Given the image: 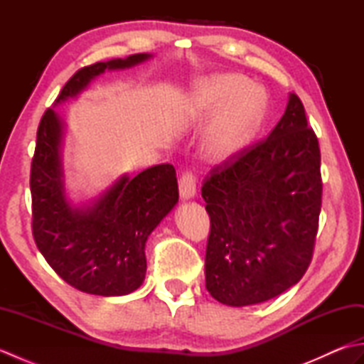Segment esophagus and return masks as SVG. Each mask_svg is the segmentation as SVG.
I'll return each instance as SVG.
<instances>
[{"instance_id":"1","label":"esophagus","mask_w":364,"mask_h":364,"mask_svg":"<svg viewBox=\"0 0 364 364\" xmlns=\"http://www.w3.org/2000/svg\"><path fill=\"white\" fill-rule=\"evenodd\" d=\"M196 176L192 172H183L180 176V194L183 198H192L196 196Z\"/></svg>"}]
</instances>
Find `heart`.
Returning <instances> with one entry per match:
<instances>
[{"instance_id": "heart-1", "label": "heart", "mask_w": 364, "mask_h": 364, "mask_svg": "<svg viewBox=\"0 0 364 364\" xmlns=\"http://www.w3.org/2000/svg\"><path fill=\"white\" fill-rule=\"evenodd\" d=\"M264 111V94L244 76H219L198 86L191 114L200 120L218 115L205 137V156L213 162L237 156L258 131Z\"/></svg>"}]
</instances>
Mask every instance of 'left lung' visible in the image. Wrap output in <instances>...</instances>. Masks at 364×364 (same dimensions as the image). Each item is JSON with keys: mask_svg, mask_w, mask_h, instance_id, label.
<instances>
[{"mask_svg": "<svg viewBox=\"0 0 364 364\" xmlns=\"http://www.w3.org/2000/svg\"><path fill=\"white\" fill-rule=\"evenodd\" d=\"M206 289L220 304L280 296L310 266L322 205L321 150L296 94L277 127L206 175Z\"/></svg>", "mask_w": 364, "mask_h": 364, "instance_id": "8db88e82", "label": "left lung"}]
</instances>
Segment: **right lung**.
Returning a JSON list of instances; mask_svg holds the SVG:
<instances>
[{
  "instance_id": "1",
  "label": "right lung",
  "mask_w": 364,
  "mask_h": 364,
  "mask_svg": "<svg viewBox=\"0 0 364 364\" xmlns=\"http://www.w3.org/2000/svg\"><path fill=\"white\" fill-rule=\"evenodd\" d=\"M150 54H131L80 68L54 105L78 95L106 68L133 67ZM63 122L51 107L37 128L31 162L33 236L46 262L75 289L95 296H125L142 284L145 242L178 202L173 166L159 164L134 178L123 175L94 206L72 210L64 194L60 161Z\"/></svg>"
}]
</instances>
